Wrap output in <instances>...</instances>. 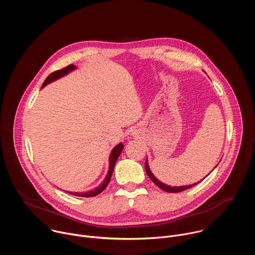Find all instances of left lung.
<instances>
[{"label": "left lung", "mask_w": 255, "mask_h": 255, "mask_svg": "<svg viewBox=\"0 0 255 255\" xmlns=\"http://www.w3.org/2000/svg\"><path fill=\"white\" fill-rule=\"evenodd\" d=\"M145 170H146L148 176L150 177V179L153 181V183H154L158 188H160L161 190H163L164 192H167V193H178V192H183V191L188 190V189H190V188H192V187H194V186H196L197 184L200 183V181H199V183H197V184L190 185V186H186V187H170V186L164 185V184H162L161 181H159V180L153 175V173L151 172V170H150V168H149V166H148L147 159H146V162H145ZM202 180H203V179H202Z\"/></svg>", "instance_id": "1"}]
</instances>
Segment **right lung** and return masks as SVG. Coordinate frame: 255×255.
Listing matches in <instances>:
<instances>
[{
	"label": "right lung",
	"mask_w": 255,
	"mask_h": 255,
	"mask_svg": "<svg viewBox=\"0 0 255 255\" xmlns=\"http://www.w3.org/2000/svg\"><path fill=\"white\" fill-rule=\"evenodd\" d=\"M74 68H75L74 64H69V65H67L66 67H63V68H61V69H58V70H55V71L51 72V74H50V75L46 78V80L44 81V83H43V85H42V88H44L47 84H49V83H51V82H53V81H55V80L61 78L62 76H65L68 71L72 70ZM123 147H124V145H123L122 143H120L119 145H117V146L112 150V153H111V155H110V169H109V172H108V174H107L105 180L103 181V184H102L99 188L95 189L94 191L88 192V193H83V194H82V193H70V192H69V194L74 195V196H79V197L90 198V197H95V196L99 195L100 193H102V192L107 188V186L109 185V183H110V179H111V176H112V173H113V170H114L115 163H116V161H117V159H118V157H119V155H120V153H121ZM67 193H68V192H67Z\"/></svg>",
	"instance_id": "add662e5"
}]
</instances>
